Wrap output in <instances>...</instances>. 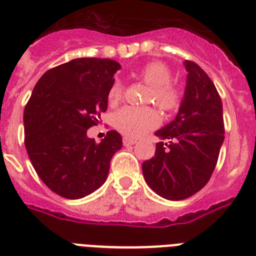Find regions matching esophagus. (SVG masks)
<instances>
[{
  "label": "esophagus",
  "mask_w": 256,
  "mask_h": 256,
  "mask_svg": "<svg viewBox=\"0 0 256 256\" xmlns=\"http://www.w3.org/2000/svg\"><path fill=\"white\" fill-rule=\"evenodd\" d=\"M122 142H124V146H126V147H128V146L135 144V143H136V139L128 138V136H124V138L122 139Z\"/></svg>",
  "instance_id": "1"
}]
</instances>
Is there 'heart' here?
<instances>
[{
  "mask_svg": "<svg viewBox=\"0 0 256 256\" xmlns=\"http://www.w3.org/2000/svg\"><path fill=\"white\" fill-rule=\"evenodd\" d=\"M144 84L151 88L148 102H154L165 112H176L184 100L181 88L172 82V72L164 62H150L136 74ZM124 96V84L116 80L108 91L109 105H117ZM113 124L121 134L128 138H139L160 124V116L154 108L124 106L113 117Z\"/></svg>",
  "mask_w": 256,
  "mask_h": 256,
  "instance_id": "b5f03b06",
  "label": "heart"
}]
</instances>
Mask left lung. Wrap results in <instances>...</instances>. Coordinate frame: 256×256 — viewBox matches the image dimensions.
<instances>
[{
  "label": "left lung",
  "instance_id": "left-lung-1",
  "mask_svg": "<svg viewBox=\"0 0 256 256\" xmlns=\"http://www.w3.org/2000/svg\"><path fill=\"white\" fill-rule=\"evenodd\" d=\"M188 83L177 117L156 132L166 142L156 144L154 156L142 170L160 196L182 200L210 181L224 142L222 102L214 82L192 61H184Z\"/></svg>",
  "mask_w": 256,
  "mask_h": 256
}]
</instances>
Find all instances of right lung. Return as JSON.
<instances>
[{
    "mask_svg": "<svg viewBox=\"0 0 256 256\" xmlns=\"http://www.w3.org/2000/svg\"><path fill=\"white\" fill-rule=\"evenodd\" d=\"M121 65L108 58H76L38 79L24 108V146L38 177L53 192L79 199L108 177L122 147L114 130L100 143L87 136L108 109V91Z\"/></svg>",
    "mask_w": 256,
    "mask_h": 256,
    "instance_id": "obj_1",
    "label": "right lung"
}]
</instances>
